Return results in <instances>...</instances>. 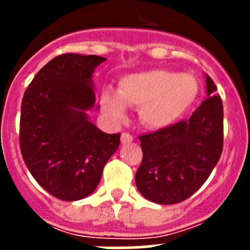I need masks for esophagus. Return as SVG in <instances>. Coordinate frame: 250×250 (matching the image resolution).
I'll list each match as a JSON object with an SVG mask.
<instances>
[{
    "mask_svg": "<svg viewBox=\"0 0 250 250\" xmlns=\"http://www.w3.org/2000/svg\"><path fill=\"white\" fill-rule=\"evenodd\" d=\"M132 141H134V138H132V135H130L129 132H123L121 134V144L123 145L131 144Z\"/></svg>",
    "mask_w": 250,
    "mask_h": 250,
    "instance_id": "obj_1",
    "label": "esophagus"
}]
</instances>
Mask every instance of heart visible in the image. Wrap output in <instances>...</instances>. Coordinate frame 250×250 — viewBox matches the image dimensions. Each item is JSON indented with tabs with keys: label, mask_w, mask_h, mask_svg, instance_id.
I'll list each match as a JSON object with an SVG mask.
<instances>
[{
	"label": "heart",
	"mask_w": 250,
	"mask_h": 250,
	"mask_svg": "<svg viewBox=\"0 0 250 250\" xmlns=\"http://www.w3.org/2000/svg\"><path fill=\"white\" fill-rule=\"evenodd\" d=\"M199 94V83L190 74L152 68L124 76L118 92L105 89L101 105L116 123L126 118V107H139V118L149 129H165L190 109Z\"/></svg>",
	"instance_id": "1"
}]
</instances>
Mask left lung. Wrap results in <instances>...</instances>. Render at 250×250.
I'll list each match as a JSON object with an SVG mask.
<instances>
[{
	"label": "left lung",
	"mask_w": 250,
	"mask_h": 250,
	"mask_svg": "<svg viewBox=\"0 0 250 250\" xmlns=\"http://www.w3.org/2000/svg\"><path fill=\"white\" fill-rule=\"evenodd\" d=\"M207 99L183 120L139 136L143 161L135 175L138 190L156 204H176L205 183L223 151V103L210 77Z\"/></svg>",
	"instance_id": "obj_1"
}]
</instances>
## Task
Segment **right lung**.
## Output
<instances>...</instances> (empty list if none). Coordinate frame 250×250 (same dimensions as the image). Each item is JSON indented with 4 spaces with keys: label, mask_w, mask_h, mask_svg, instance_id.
<instances>
[{
    "label": "right lung",
    "mask_w": 250,
    "mask_h": 250,
    "mask_svg": "<svg viewBox=\"0 0 250 250\" xmlns=\"http://www.w3.org/2000/svg\"><path fill=\"white\" fill-rule=\"evenodd\" d=\"M105 60L60 55L37 72L22 99V158L35 180L65 202L83 199L96 189L120 144V134L103 132L87 116L95 105L92 74Z\"/></svg>",
    "instance_id": "add662e5"
}]
</instances>
